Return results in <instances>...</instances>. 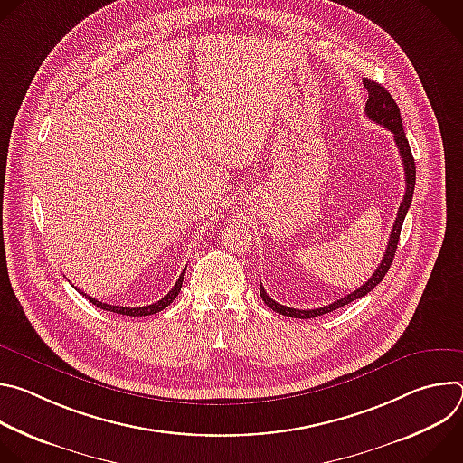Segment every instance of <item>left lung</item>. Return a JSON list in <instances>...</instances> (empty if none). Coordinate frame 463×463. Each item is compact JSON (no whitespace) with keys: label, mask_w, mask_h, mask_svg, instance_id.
<instances>
[{"label":"left lung","mask_w":463,"mask_h":463,"mask_svg":"<svg viewBox=\"0 0 463 463\" xmlns=\"http://www.w3.org/2000/svg\"><path fill=\"white\" fill-rule=\"evenodd\" d=\"M364 88L368 90V100H366V117L377 124H381L383 128L390 129L392 136H393V143L395 146H398L400 150V156H402V161H403V168H405V183H407V188H405V195L402 200V205H400V211H398V216H395V222H393V227H392V232H390V238H388V245H386V252L379 263V268L375 269V273L372 275V279L368 282H364L359 289H355L354 293L346 295L345 298H339L332 304H327L324 307H317V309H295V307H288V306H282L279 302H275L268 293L266 289H263L260 286V297L261 300L266 302L273 311L280 313V315H286V317H293V318H313V317H318V315H324V313H329L334 309H339L364 295H368L383 279L384 275L388 273L392 261H393V254H395V249H398V243H400V234H402V227H403V222H405V216L409 213V207L412 203V194H414V184H416V165H414V157H412V152H411V146H409V139L405 136V129H403V122H402V113H400V108L398 104H395V100L392 99V95L377 82L370 80V79H364L363 80Z\"/></svg>","instance_id":"1"}]
</instances>
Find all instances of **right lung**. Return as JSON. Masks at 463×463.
<instances>
[{
  "mask_svg": "<svg viewBox=\"0 0 463 463\" xmlns=\"http://www.w3.org/2000/svg\"><path fill=\"white\" fill-rule=\"evenodd\" d=\"M186 271V269H184ZM184 271L181 273V277L177 279V282H175V286L168 291V295H165L161 300H157V302H154V304H150V306H143V307H122V306H111V304H104V302H100V300H97V298H93V297H88L84 291H80L91 304H95L97 307H100V309H104V311H113V313H120V315H129V317H143V315H154V313H159V311H163L165 307H168L172 302H174V298L179 295V291H181V284H183V277H184Z\"/></svg>",
  "mask_w": 463,
  "mask_h": 463,
  "instance_id": "right-lung-1",
  "label": "right lung"
}]
</instances>
